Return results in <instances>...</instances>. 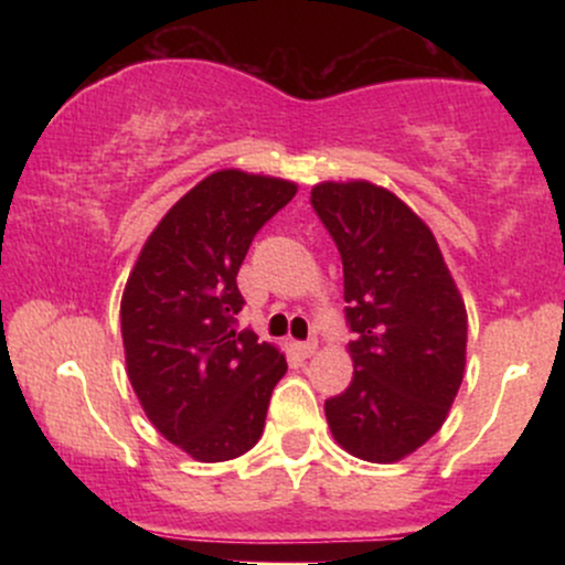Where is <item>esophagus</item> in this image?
Here are the masks:
<instances>
[{
    "mask_svg": "<svg viewBox=\"0 0 565 565\" xmlns=\"http://www.w3.org/2000/svg\"><path fill=\"white\" fill-rule=\"evenodd\" d=\"M316 350H319V342L316 340H308V342H300V345H297V353L302 355V359H310V355L316 353Z\"/></svg>",
    "mask_w": 565,
    "mask_h": 565,
    "instance_id": "esophagus-1",
    "label": "esophagus"
}]
</instances>
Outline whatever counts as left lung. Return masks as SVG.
Returning <instances> with one entry per match:
<instances>
[{
  "mask_svg": "<svg viewBox=\"0 0 565 565\" xmlns=\"http://www.w3.org/2000/svg\"><path fill=\"white\" fill-rule=\"evenodd\" d=\"M310 204L345 274L353 380L323 404L337 444L391 465L449 417L468 359V310L425 220L369 180H323Z\"/></svg>",
  "mask_w": 565,
  "mask_h": 565,
  "instance_id": "1",
  "label": "left lung"
}]
</instances>
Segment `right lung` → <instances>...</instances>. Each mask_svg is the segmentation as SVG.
<instances>
[{
    "label": "right lung",
    "mask_w": 565,
    "mask_h": 565,
    "mask_svg": "<svg viewBox=\"0 0 565 565\" xmlns=\"http://www.w3.org/2000/svg\"><path fill=\"white\" fill-rule=\"evenodd\" d=\"M295 193L297 183L270 174H206L159 220L127 278V377L151 425L196 462L249 451L287 374L281 350L236 329V274L255 233Z\"/></svg>",
    "instance_id": "1"
}]
</instances>
